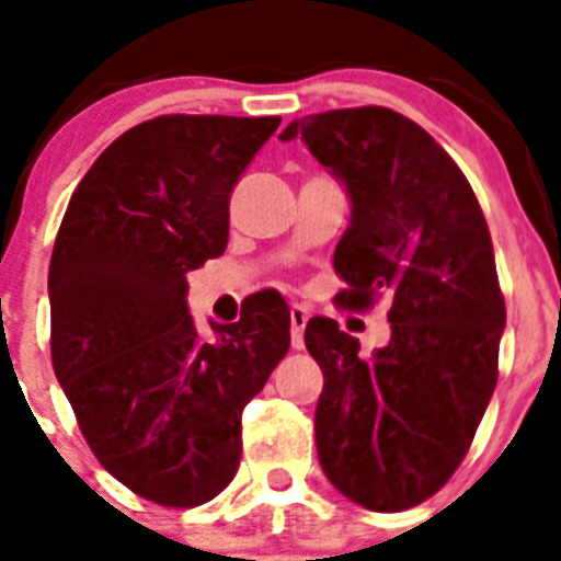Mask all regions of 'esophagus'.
I'll return each instance as SVG.
<instances>
[{"label":"esophagus","mask_w":561,"mask_h":561,"mask_svg":"<svg viewBox=\"0 0 561 561\" xmlns=\"http://www.w3.org/2000/svg\"><path fill=\"white\" fill-rule=\"evenodd\" d=\"M289 320H291V348H304V331H306V323H309V309L295 304L289 309Z\"/></svg>","instance_id":"34e87169"}]
</instances>
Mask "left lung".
<instances>
[{"label":"left lung","mask_w":561,"mask_h":561,"mask_svg":"<svg viewBox=\"0 0 561 561\" xmlns=\"http://www.w3.org/2000/svg\"><path fill=\"white\" fill-rule=\"evenodd\" d=\"M345 185L351 225L334 250L336 304L390 300V342H359L329 317L306 323L323 368L314 413L325 478L370 512H404L453 478L497 385L505 304L472 185L419 123L385 106L291 121Z\"/></svg>","instance_id":"8db88e82"}]
</instances>
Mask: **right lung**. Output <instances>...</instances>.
Segmentation results:
<instances>
[{
    "label": "right lung",
    "mask_w": 561,
    "mask_h": 561,
    "mask_svg": "<svg viewBox=\"0 0 561 561\" xmlns=\"http://www.w3.org/2000/svg\"><path fill=\"white\" fill-rule=\"evenodd\" d=\"M280 117L162 114L121 134L64 213L49 261L53 368L78 427L134 494L193 508L241 458V413L289 351L284 297L205 340L187 272L227 250L230 193Z\"/></svg>",
    "instance_id": "add662e5"
}]
</instances>
